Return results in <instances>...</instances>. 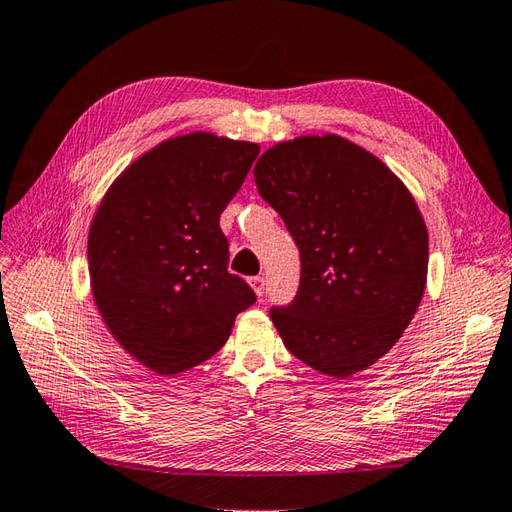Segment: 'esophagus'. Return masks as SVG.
<instances>
[{
	"label": "esophagus",
	"mask_w": 512,
	"mask_h": 512,
	"mask_svg": "<svg viewBox=\"0 0 512 512\" xmlns=\"http://www.w3.org/2000/svg\"><path fill=\"white\" fill-rule=\"evenodd\" d=\"M250 286H252V290H254V293H256L258 297L265 295V278H262V275H256V278H250Z\"/></svg>",
	"instance_id": "34e87169"
}]
</instances>
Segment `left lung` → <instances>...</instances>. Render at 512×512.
<instances>
[{"label":"left lung","instance_id":"obj_1","mask_svg":"<svg viewBox=\"0 0 512 512\" xmlns=\"http://www.w3.org/2000/svg\"><path fill=\"white\" fill-rule=\"evenodd\" d=\"M254 181L301 256L295 299L271 308L284 347L336 379L366 370L424 295L428 232L416 200L381 159L331 133L271 146Z\"/></svg>","mask_w":512,"mask_h":512}]
</instances>
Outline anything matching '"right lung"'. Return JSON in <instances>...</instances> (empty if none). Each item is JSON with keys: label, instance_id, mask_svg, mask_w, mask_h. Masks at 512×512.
<instances>
[{"label": "right lung", "instance_id": "right-lung-1", "mask_svg": "<svg viewBox=\"0 0 512 512\" xmlns=\"http://www.w3.org/2000/svg\"><path fill=\"white\" fill-rule=\"evenodd\" d=\"M260 146L213 133L170 137L107 189L88 234L92 295L120 347L159 375H178L224 347L256 301L228 271L219 215Z\"/></svg>", "mask_w": 512, "mask_h": 512}]
</instances>
